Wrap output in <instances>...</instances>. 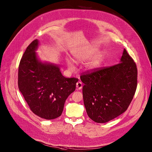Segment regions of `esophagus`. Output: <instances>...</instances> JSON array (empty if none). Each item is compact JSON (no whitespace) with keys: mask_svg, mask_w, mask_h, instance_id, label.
I'll return each instance as SVG.
<instances>
[{"mask_svg":"<svg viewBox=\"0 0 152 152\" xmlns=\"http://www.w3.org/2000/svg\"><path fill=\"white\" fill-rule=\"evenodd\" d=\"M76 88L78 90H80L82 88V83L80 82H78L76 83Z\"/></svg>","mask_w":152,"mask_h":152,"instance_id":"esophagus-1","label":"esophagus"}]
</instances>
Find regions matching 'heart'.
<instances>
[{
    "mask_svg": "<svg viewBox=\"0 0 152 152\" xmlns=\"http://www.w3.org/2000/svg\"><path fill=\"white\" fill-rule=\"evenodd\" d=\"M96 51L97 49L91 46L75 50L72 53L73 60L76 62L82 63L89 59L86 64V69L88 71H94L101 66L104 59L103 52H99L95 54ZM66 63L70 69L73 70L75 69L73 63L70 59H66Z\"/></svg>",
    "mask_w": 152,
    "mask_h": 152,
    "instance_id": "b5f03b06",
    "label": "heart"
}]
</instances>
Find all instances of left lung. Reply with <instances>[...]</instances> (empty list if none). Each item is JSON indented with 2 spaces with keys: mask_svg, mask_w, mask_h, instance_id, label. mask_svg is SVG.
<instances>
[{
  "mask_svg": "<svg viewBox=\"0 0 152 152\" xmlns=\"http://www.w3.org/2000/svg\"><path fill=\"white\" fill-rule=\"evenodd\" d=\"M80 78L84 83L82 93L86 113L93 121L104 123L127 110L137 89V68L124 49L119 64L86 72Z\"/></svg>",
  "mask_w": 152,
  "mask_h": 152,
  "instance_id": "left-lung-1",
  "label": "left lung"
}]
</instances>
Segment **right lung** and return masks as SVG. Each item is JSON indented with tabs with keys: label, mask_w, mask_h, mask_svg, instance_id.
Wrapping results in <instances>:
<instances>
[{
	"label": "right lung",
	"mask_w": 152,
	"mask_h": 152,
	"mask_svg": "<svg viewBox=\"0 0 152 152\" xmlns=\"http://www.w3.org/2000/svg\"><path fill=\"white\" fill-rule=\"evenodd\" d=\"M38 46L39 41L34 40L20 60L18 89L35 115L52 120L62 114L65 102L75 91L78 79L65 77L59 65L39 60L35 52Z\"/></svg>",
	"instance_id": "right-lung-1"
}]
</instances>
